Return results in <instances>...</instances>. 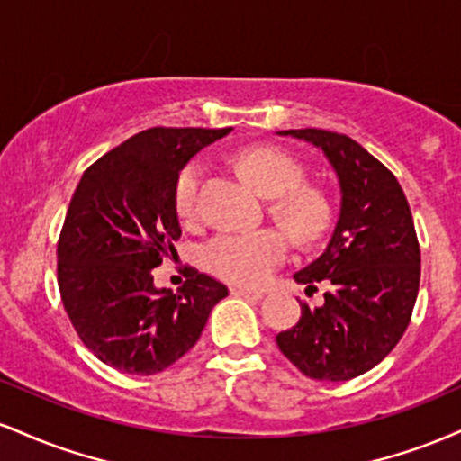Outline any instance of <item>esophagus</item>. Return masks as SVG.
<instances>
[{"instance_id": "34e87169", "label": "esophagus", "mask_w": 461, "mask_h": 461, "mask_svg": "<svg viewBox=\"0 0 461 461\" xmlns=\"http://www.w3.org/2000/svg\"><path fill=\"white\" fill-rule=\"evenodd\" d=\"M230 293L234 294V297H245V299H262L264 297L262 290H249V288H242V285H231Z\"/></svg>"}]
</instances>
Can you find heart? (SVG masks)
Segmentation results:
<instances>
[{
    "mask_svg": "<svg viewBox=\"0 0 461 461\" xmlns=\"http://www.w3.org/2000/svg\"><path fill=\"white\" fill-rule=\"evenodd\" d=\"M238 171L262 194L277 197L275 214L299 240H312L325 230L330 203L321 190L303 186V168L293 156L277 147H251L236 156ZM203 162L193 160L184 167L176 184V210L184 223L197 219L199 193L203 184ZM290 242L284 231L264 230L223 231L205 245L208 268L225 282L260 285L288 258Z\"/></svg>",
    "mask_w": 461,
    "mask_h": 461,
    "instance_id": "b5f03b06",
    "label": "heart"
}]
</instances>
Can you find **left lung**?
<instances>
[{
  "label": "left lung",
  "instance_id": "obj_1",
  "mask_svg": "<svg viewBox=\"0 0 461 461\" xmlns=\"http://www.w3.org/2000/svg\"><path fill=\"white\" fill-rule=\"evenodd\" d=\"M277 134L322 149L342 199L330 245L294 273L312 290L325 282V303H301L297 325L275 340L305 377L348 382L377 366L410 325L420 284L414 219L396 177L353 139L314 128Z\"/></svg>",
  "mask_w": 461,
  "mask_h": 461
}]
</instances>
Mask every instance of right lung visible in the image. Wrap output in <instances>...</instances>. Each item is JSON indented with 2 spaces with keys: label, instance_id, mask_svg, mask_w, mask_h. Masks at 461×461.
<instances>
[{
  "label": "right lung",
  "instance_id": "obj_1",
  "mask_svg": "<svg viewBox=\"0 0 461 461\" xmlns=\"http://www.w3.org/2000/svg\"><path fill=\"white\" fill-rule=\"evenodd\" d=\"M231 128H151L84 171L58 238V288L79 340L121 373L153 375L199 340L227 288L190 268L177 293L151 271L182 236L176 184Z\"/></svg>",
  "mask_w": 461,
  "mask_h": 461
}]
</instances>
